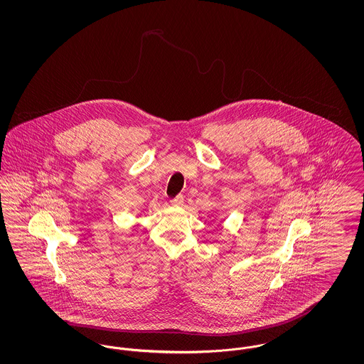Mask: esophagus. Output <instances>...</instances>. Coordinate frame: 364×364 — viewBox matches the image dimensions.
Returning a JSON list of instances; mask_svg holds the SVG:
<instances>
[{"label": "esophagus", "instance_id": "1", "mask_svg": "<svg viewBox=\"0 0 364 364\" xmlns=\"http://www.w3.org/2000/svg\"><path fill=\"white\" fill-rule=\"evenodd\" d=\"M183 203H184V196H183V195H177L174 199L171 200V205H172V206H176V208L183 206Z\"/></svg>", "mask_w": 364, "mask_h": 364}]
</instances>
